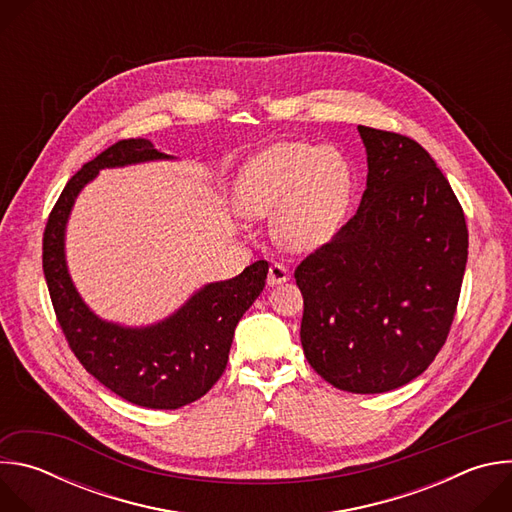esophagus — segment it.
<instances>
[{"label":"esophagus","mask_w":512,"mask_h":512,"mask_svg":"<svg viewBox=\"0 0 512 512\" xmlns=\"http://www.w3.org/2000/svg\"><path fill=\"white\" fill-rule=\"evenodd\" d=\"M291 279V273L289 269L283 265V263H273L269 267V275H267V283L273 287V285H279V283H285Z\"/></svg>","instance_id":"obj_1"}]
</instances>
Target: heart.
I'll return each mask as SVG.
<instances>
[{"label":"heart","instance_id":"b5f03b06","mask_svg":"<svg viewBox=\"0 0 512 512\" xmlns=\"http://www.w3.org/2000/svg\"><path fill=\"white\" fill-rule=\"evenodd\" d=\"M350 190V166L338 150L283 141L245 164L237 202L249 216L273 214V233L281 245L310 251L336 233Z\"/></svg>","mask_w":512,"mask_h":512}]
</instances>
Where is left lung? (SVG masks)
I'll use <instances>...</instances> for the list:
<instances>
[{
	"mask_svg": "<svg viewBox=\"0 0 512 512\" xmlns=\"http://www.w3.org/2000/svg\"><path fill=\"white\" fill-rule=\"evenodd\" d=\"M367 190L350 221L296 269L302 346L348 393H387L442 350L468 261L464 210L433 158L405 135L358 125Z\"/></svg>",
	"mask_w": 512,
	"mask_h": 512,
	"instance_id": "8db88e82",
	"label": "left lung"
}]
</instances>
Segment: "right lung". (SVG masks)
Returning <instances> with one entry per match:
<instances>
[{
    "instance_id": "obj_1",
    "label": "right lung",
    "mask_w": 512,
    "mask_h": 512,
    "mask_svg": "<svg viewBox=\"0 0 512 512\" xmlns=\"http://www.w3.org/2000/svg\"><path fill=\"white\" fill-rule=\"evenodd\" d=\"M174 160L150 139H121L85 164L54 204L42 243V267L58 324L87 373L121 399L148 409H178L221 379L243 314L265 287L269 265L255 261L233 279L206 283L166 320L131 328L99 318L70 279L64 235L81 190L103 168Z\"/></svg>"
}]
</instances>
